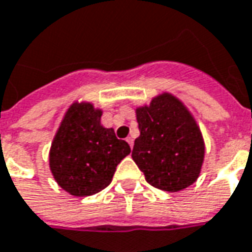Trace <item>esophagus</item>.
Listing matches in <instances>:
<instances>
[{"label": "esophagus", "instance_id": "34e87169", "mask_svg": "<svg viewBox=\"0 0 252 252\" xmlns=\"http://www.w3.org/2000/svg\"><path fill=\"white\" fill-rule=\"evenodd\" d=\"M126 141L129 143L130 148H133V143H134V140H133V137H127V138H126Z\"/></svg>", "mask_w": 252, "mask_h": 252}]
</instances>
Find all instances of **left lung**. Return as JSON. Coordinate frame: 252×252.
<instances>
[{
    "instance_id": "left-lung-1",
    "label": "left lung",
    "mask_w": 252,
    "mask_h": 252,
    "mask_svg": "<svg viewBox=\"0 0 252 252\" xmlns=\"http://www.w3.org/2000/svg\"><path fill=\"white\" fill-rule=\"evenodd\" d=\"M140 136L131 158L152 187L177 192L197 180L204 143L195 119L171 94L154 98L137 109Z\"/></svg>"
}]
</instances>
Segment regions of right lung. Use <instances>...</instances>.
<instances>
[{
	"instance_id": "obj_1",
	"label": "right lung",
	"mask_w": 252,
	"mask_h": 252,
	"mask_svg": "<svg viewBox=\"0 0 252 252\" xmlns=\"http://www.w3.org/2000/svg\"><path fill=\"white\" fill-rule=\"evenodd\" d=\"M92 104H74L64 116L50 148L49 162L57 184L74 196L107 188L116 166L130 154L129 144L100 122Z\"/></svg>"
}]
</instances>
